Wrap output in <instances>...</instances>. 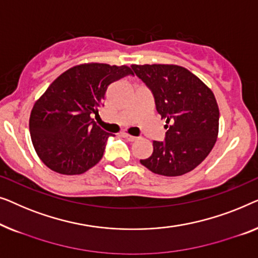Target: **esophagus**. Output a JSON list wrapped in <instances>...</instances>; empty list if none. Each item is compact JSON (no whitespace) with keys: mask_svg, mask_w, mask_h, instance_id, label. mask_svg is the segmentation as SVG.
<instances>
[{"mask_svg":"<svg viewBox=\"0 0 258 258\" xmlns=\"http://www.w3.org/2000/svg\"><path fill=\"white\" fill-rule=\"evenodd\" d=\"M124 137L126 138V139H127L128 141H136L137 139H138V137H134V136H130V134H127V133H125L124 134Z\"/></svg>","mask_w":258,"mask_h":258,"instance_id":"1","label":"esophagus"}]
</instances>
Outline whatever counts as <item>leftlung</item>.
Returning <instances> with one entry per match:
<instances>
[{
    "instance_id": "1",
    "label": "left lung",
    "mask_w": 258,
    "mask_h": 258,
    "mask_svg": "<svg viewBox=\"0 0 258 258\" xmlns=\"http://www.w3.org/2000/svg\"><path fill=\"white\" fill-rule=\"evenodd\" d=\"M154 97L165 119L164 141H153V153L141 165L164 176L183 175L207 158L216 143L220 112L208 86L177 65H131Z\"/></svg>"
}]
</instances>
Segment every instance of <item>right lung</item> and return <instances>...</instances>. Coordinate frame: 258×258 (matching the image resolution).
I'll return each instance as SVG.
<instances>
[{
  "instance_id": "obj_1",
  "label": "right lung",
  "mask_w": 258,
  "mask_h": 258,
  "mask_svg": "<svg viewBox=\"0 0 258 258\" xmlns=\"http://www.w3.org/2000/svg\"><path fill=\"white\" fill-rule=\"evenodd\" d=\"M133 75L126 65L82 64L52 82L31 110L29 130L39 159L53 172L77 175L103 158L108 137L93 120L110 84Z\"/></svg>"
}]
</instances>
